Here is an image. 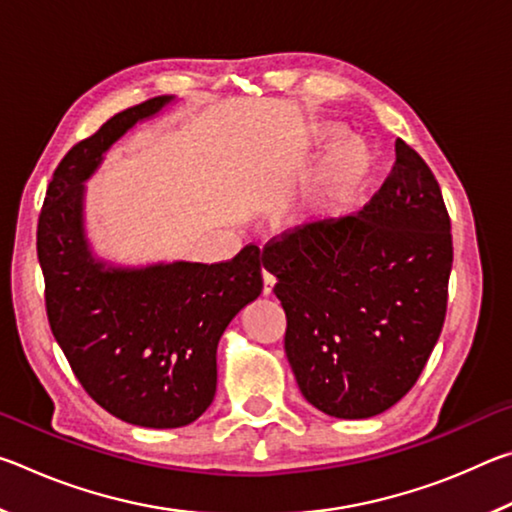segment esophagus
I'll return each instance as SVG.
<instances>
[{"label": "esophagus", "mask_w": 512, "mask_h": 512, "mask_svg": "<svg viewBox=\"0 0 512 512\" xmlns=\"http://www.w3.org/2000/svg\"><path fill=\"white\" fill-rule=\"evenodd\" d=\"M262 277H264V296H268V293H273V287H275V277H273V273H268L266 268L262 271Z\"/></svg>", "instance_id": "esophagus-1"}]
</instances>
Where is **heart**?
I'll use <instances>...</instances> for the list:
<instances>
[{
  "mask_svg": "<svg viewBox=\"0 0 512 512\" xmlns=\"http://www.w3.org/2000/svg\"><path fill=\"white\" fill-rule=\"evenodd\" d=\"M336 133H339V128L323 126L316 131V140L327 142ZM372 164H375L372 153L363 142L343 140L336 144L311 178L305 201H302V212L323 216L345 210L366 189Z\"/></svg>",
  "mask_w": 512,
  "mask_h": 512,
  "instance_id": "1",
  "label": "heart"
}]
</instances>
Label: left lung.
<instances>
[{
  "instance_id": "1",
  "label": "left lung",
  "mask_w": 512,
  "mask_h": 512,
  "mask_svg": "<svg viewBox=\"0 0 512 512\" xmlns=\"http://www.w3.org/2000/svg\"><path fill=\"white\" fill-rule=\"evenodd\" d=\"M452 221L418 151L361 212L273 237L262 262L287 314L284 352L309 404L343 420L384 413L411 391L443 332Z\"/></svg>"
}]
</instances>
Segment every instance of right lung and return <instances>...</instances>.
Masks as SVG:
<instances>
[{"mask_svg":"<svg viewBox=\"0 0 512 512\" xmlns=\"http://www.w3.org/2000/svg\"><path fill=\"white\" fill-rule=\"evenodd\" d=\"M173 97L110 117L69 149L38 219L49 327L94 402L115 418L176 429L201 418L216 393V345L230 320L262 293L259 248L228 262L115 268L94 259L83 232V183L128 128Z\"/></svg>","mask_w":512,"mask_h":512,"instance_id":"obj_1","label":"right lung"}]
</instances>
